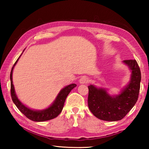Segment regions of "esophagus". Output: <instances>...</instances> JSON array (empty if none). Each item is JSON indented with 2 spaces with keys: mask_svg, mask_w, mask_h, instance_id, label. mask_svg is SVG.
I'll return each instance as SVG.
<instances>
[{
  "mask_svg": "<svg viewBox=\"0 0 149 149\" xmlns=\"http://www.w3.org/2000/svg\"><path fill=\"white\" fill-rule=\"evenodd\" d=\"M79 82L80 84H86L88 83V79L85 76H83L79 79Z\"/></svg>",
  "mask_w": 149,
  "mask_h": 149,
  "instance_id": "esophagus-1",
  "label": "esophagus"
}]
</instances>
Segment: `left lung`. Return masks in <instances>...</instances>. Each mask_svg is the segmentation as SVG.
<instances>
[{
    "mask_svg": "<svg viewBox=\"0 0 149 149\" xmlns=\"http://www.w3.org/2000/svg\"><path fill=\"white\" fill-rule=\"evenodd\" d=\"M132 71L131 79L120 94L110 96L104 89L93 85L88 86V107L95 116L100 120L114 122L123 119L137 101L141 74L134 59L123 60Z\"/></svg>",
    "mask_w": 149,
    "mask_h": 149,
    "instance_id": "obj_1",
    "label": "left lung"
}]
</instances>
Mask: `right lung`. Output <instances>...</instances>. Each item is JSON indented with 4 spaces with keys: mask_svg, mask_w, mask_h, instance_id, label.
Returning <instances> with one entry per match:
<instances>
[{
    "mask_svg": "<svg viewBox=\"0 0 149 149\" xmlns=\"http://www.w3.org/2000/svg\"><path fill=\"white\" fill-rule=\"evenodd\" d=\"M21 55H20L19 57L21 56ZM19 57L17 58L16 62H15L10 72V93L12 101L14 102L15 105L16 106L17 108H18L19 110L22 114H24L29 120L34 121V122H44V121L52 120L53 118L57 117L62 112L67 96L68 95L70 91L74 87H76V84H72L63 88L58 93V95L56 97V99H55L54 102L52 103V104L50 105V107L46 108V109L42 110H34L30 109V108H27L26 106L22 104L19 101V99H17L16 93H15L14 85L12 84L13 83V81H12V72H13V69L15 65L16 64L17 62L18 61Z\"/></svg>",
    "mask_w": 149,
    "mask_h": 149,
    "instance_id": "add662e5",
    "label": "right lung"
}]
</instances>
